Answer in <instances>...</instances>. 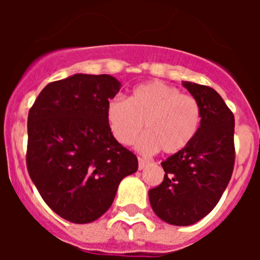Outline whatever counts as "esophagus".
<instances>
[{
    "label": "esophagus",
    "mask_w": 260,
    "mask_h": 260,
    "mask_svg": "<svg viewBox=\"0 0 260 260\" xmlns=\"http://www.w3.org/2000/svg\"><path fill=\"white\" fill-rule=\"evenodd\" d=\"M147 160L146 158H143V157H138V168H139V169H143L144 168V165L147 164Z\"/></svg>",
    "instance_id": "esophagus-1"
}]
</instances>
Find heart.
Wrapping results in <instances>:
<instances>
[{"label": "heart", "mask_w": 260, "mask_h": 260, "mask_svg": "<svg viewBox=\"0 0 260 260\" xmlns=\"http://www.w3.org/2000/svg\"><path fill=\"white\" fill-rule=\"evenodd\" d=\"M107 121L119 144L134 143L143 127L146 134L138 141L142 152L160 150L164 155H173L189 146L197 135L202 108L195 96L152 80L135 87L128 100L118 96L110 99Z\"/></svg>", "instance_id": "obj_1"}]
</instances>
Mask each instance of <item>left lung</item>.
Segmentation results:
<instances>
[{"instance_id":"left-lung-1","label":"left lung","mask_w":260,"mask_h":260,"mask_svg":"<svg viewBox=\"0 0 260 260\" xmlns=\"http://www.w3.org/2000/svg\"><path fill=\"white\" fill-rule=\"evenodd\" d=\"M182 84L201 104V126L189 146L161 162L164 181L148 191L153 212L178 226L194 224L215 208L236 160L233 112L211 87Z\"/></svg>"}]
</instances>
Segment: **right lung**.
Returning <instances> with one entry per match:
<instances>
[{
    "label": "right lung",
    "mask_w": 260,
    "mask_h": 260,
    "mask_svg": "<svg viewBox=\"0 0 260 260\" xmlns=\"http://www.w3.org/2000/svg\"><path fill=\"white\" fill-rule=\"evenodd\" d=\"M119 86L108 74H75L45 86L29 108L27 171L45 203L70 222L99 219L121 180L138 169L107 121Z\"/></svg>",
    "instance_id": "obj_1"
}]
</instances>
